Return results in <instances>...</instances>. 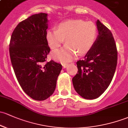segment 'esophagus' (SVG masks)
<instances>
[{
	"label": "esophagus",
	"mask_w": 128,
	"mask_h": 128,
	"mask_svg": "<svg viewBox=\"0 0 128 128\" xmlns=\"http://www.w3.org/2000/svg\"><path fill=\"white\" fill-rule=\"evenodd\" d=\"M63 65V67H64V68H66L67 66H68V64H62Z\"/></svg>",
	"instance_id": "34e87169"
}]
</instances>
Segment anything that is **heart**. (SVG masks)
Wrapping results in <instances>:
<instances>
[{
  "mask_svg": "<svg viewBox=\"0 0 128 128\" xmlns=\"http://www.w3.org/2000/svg\"><path fill=\"white\" fill-rule=\"evenodd\" d=\"M97 27L93 22L81 20L62 22L56 29H49L46 38L49 47L57 49L64 42L66 45L52 52L53 59L61 62L71 61L76 56L86 55L91 50L96 40Z\"/></svg>",
  "mask_w": 128,
  "mask_h": 128,
  "instance_id": "b5f03b06",
  "label": "heart"
}]
</instances>
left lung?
I'll list each match as a JSON object with an SVG mask.
<instances>
[{
	"label": "left lung",
	"mask_w": 128,
	"mask_h": 128,
	"mask_svg": "<svg viewBox=\"0 0 128 128\" xmlns=\"http://www.w3.org/2000/svg\"><path fill=\"white\" fill-rule=\"evenodd\" d=\"M99 35L84 60L76 62L78 73L72 78L77 93L82 98H98L109 86L117 64L118 52L110 30L99 20Z\"/></svg>",
	"instance_id": "8db88e82"
}]
</instances>
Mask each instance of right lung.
<instances>
[{"instance_id":"add662e5","label":"right lung","mask_w":128,"mask_h":128,"mask_svg":"<svg viewBox=\"0 0 128 128\" xmlns=\"http://www.w3.org/2000/svg\"><path fill=\"white\" fill-rule=\"evenodd\" d=\"M47 14H35L20 22L9 44L11 62L17 80L34 100L43 101L53 94L62 69L54 60L46 62L50 48L46 38Z\"/></svg>"}]
</instances>
